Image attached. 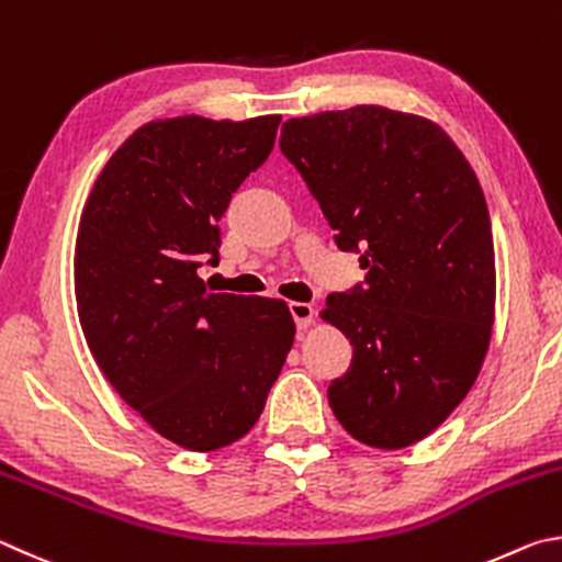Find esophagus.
I'll return each mask as SVG.
<instances>
[{"label": "esophagus", "mask_w": 562, "mask_h": 562, "mask_svg": "<svg viewBox=\"0 0 562 562\" xmlns=\"http://www.w3.org/2000/svg\"><path fill=\"white\" fill-rule=\"evenodd\" d=\"M289 311L293 321H296L299 330H306L313 326V321H316V308L311 306V303H301V301H293L289 303Z\"/></svg>", "instance_id": "34e87169"}]
</instances>
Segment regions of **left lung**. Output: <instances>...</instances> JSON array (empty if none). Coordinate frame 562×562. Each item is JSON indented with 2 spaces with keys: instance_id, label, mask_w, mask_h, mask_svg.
I'll list each match as a JSON object with an SVG mask.
<instances>
[{
  "instance_id": "obj_1",
  "label": "left lung",
  "mask_w": 562,
  "mask_h": 562,
  "mask_svg": "<svg viewBox=\"0 0 562 562\" xmlns=\"http://www.w3.org/2000/svg\"><path fill=\"white\" fill-rule=\"evenodd\" d=\"M296 165L366 286L330 293L321 318L352 346L328 387L352 439L405 449L457 409L484 366L496 311L488 206L464 153L429 117L356 105L291 117Z\"/></svg>"
}]
</instances>
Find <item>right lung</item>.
Wrapping results in <instances>:
<instances>
[{
	"mask_svg": "<svg viewBox=\"0 0 562 562\" xmlns=\"http://www.w3.org/2000/svg\"><path fill=\"white\" fill-rule=\"evenodd\" d=\"M281 115H180L137 127L78 224V321L98 368L157 435L190 451L241 439L296 338L286 301L214 293L220 220L269 157Z\"/></svg>",
	"mask_w": 562,
	"mask_h": 562,
	"instance_id": "right-lung-1",
	"label": "right lung"
}]
</instances>
